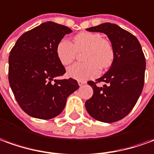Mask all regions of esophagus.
<instances>
[{
	"label": "esophagus",
	"mask_w": 154,
	"mask_h": 154,
	"mask_svg": "<svg viewBox=\"0 0 154 154\" xmlns=\"http://www.w3.org/2000/svg\"><path fill=\"white\" fill-rule=\"evenodd\" d=\"M85 83H86V82H85V81H83V80H79V81H78V84H79V86L83 85H85Z\"/></svg>",
	"instance_id": "34e87169"
}]
</instances>
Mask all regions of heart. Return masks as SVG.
Listing matches in <instances>:
<instances>
[{"instance_id":"b5f03b06","label":"heart","mask_w":154,"mask_h":154,"mask_svg":"<svg viewBox=\"0 0 154 154\" xmlns=\"http://www.w3.org/2000/svg\"><path fill=\"white\" fill-rule=\"evenodd\" d=\"M83 63H75L68 70V75L78 80H87L99 75L100 69H106L115 59L114 47L110 40L93 32H81L76 34L72 43L66 39L60 40L56 46V54L64 66L69 65L77 53L83 52Z\"/></svg>"}]
</instances>
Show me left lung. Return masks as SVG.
<instances>
[{"instance_id":"left-lung-1","label":"left lung","mask_w":154,"mask_h":154,"mask_svg":"<svg viewBox=\"0 0 154 154\" xmlns=\"http://www.w3.org/2000/svg\"><path fill=\"white\" fill-rule=\"evenodd\" d=\"M107 35L115 50L110 69L96 81H88L94 93L85 108L95 119L114 122L129 114L142 93L146 61L141 44L134 35L119 26L106 22L86 29ZM106 82L103 88L97 84Z\"/></svg>"}]
</instances>
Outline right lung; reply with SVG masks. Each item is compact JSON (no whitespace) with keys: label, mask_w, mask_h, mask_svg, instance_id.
<instances>
[{"label":"right lung","mask_w":154,"mask_h":154,"mask_svg":"<svg viewBox=\"0 0 154 154\" xmlns=\"http://www.w3.org/2000/svg\"><path fill=\"white\" fill-rule=\"evenodd\" d=\"M68 26L47 22L17 39L9 56L8 79L20 107L32 117L47 120L59 115L68 96L79 88L75 79H55L65 74L56 46Z\"/></svg>","instance_id":"add662e5"}]
</instances>
